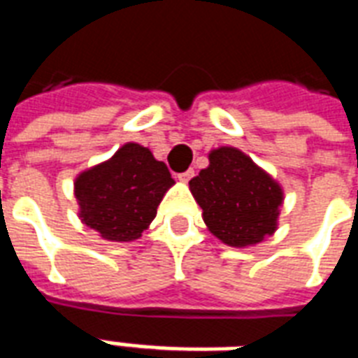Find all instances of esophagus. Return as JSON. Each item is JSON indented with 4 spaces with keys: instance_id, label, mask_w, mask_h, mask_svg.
<instances>
[{
    "instance_id": "obj_1",
    "label": "esophagus",
    "mask_w": 358,
    "mask_h": 358,
    "mask_svg": "<svg viewBox=\"0 0 358 358\" xmlns=\"http://www.w3.org/2000/svg\"><path fill=\"white\" fill-rule=\"evenodd\" d=\"M193 176H195V171H193V169H189V171H185V173H180L178 174V180L180 182H189L191 178H193Z\"/></svg>"
}]
</instances>
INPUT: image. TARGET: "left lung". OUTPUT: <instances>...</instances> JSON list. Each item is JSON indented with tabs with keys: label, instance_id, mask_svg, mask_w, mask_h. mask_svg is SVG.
Instances as JSON below:
<instances>
[{
	"label": "left lung",
	"instance_id": "8db88e82",
	"mask_svg": "<svg viewBox=\"0 0 358 358\" xmlns=\"http://www.w3.org/2000/svg\"><path fill=\"white\" fill-rule=\"evenodd\" d=\"M210 165L189 182L202 219L215 238L247 247L277 230L284 193L249 156L232 146L210 152Z\"/></svg>",
	"mask_w": 358,
	"mask_h": 358
}]
</instances>
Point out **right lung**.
<instances>
[{
	"instance_id": "right-lung-1",
	"label": "right lung",
	"mask_w": 358,
	"mask_h": 358,
	"mask_svg": "<svg viewBox=\"0 0 358 358\" xmlns=\"http://www.w3.org/2000/svg\"><path fill=\"white\" fill-rule=\"evenodd\" d=\"M174 184L167 165L137 143L81 173L74 182L81 221L109 241H134L154 221L163 195Z\"/></svg>"
}]
</instances>
